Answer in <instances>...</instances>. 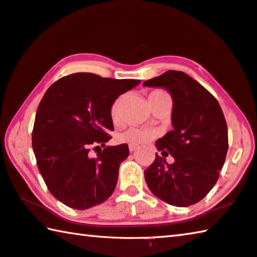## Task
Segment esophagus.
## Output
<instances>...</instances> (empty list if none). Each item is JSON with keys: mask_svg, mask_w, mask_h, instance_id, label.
<instances>
[{"mask_svg": "<svg viewBox=\"0 0 257 257\" xmlns=\"http://www.w3.org/2000/svg\"><path fill=\"white\" fill-rule=\"evenodd\" d=\"M137 148H138V146H136V145H130L128 146V149H130V151H134V150H137Z\"/></svg>", "mask_w": 257, "mask_h": 257, "instance_id": "esophagus-1", "label": "esophagus"}]
</instances>
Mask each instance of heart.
Here are the masks:
<instances>
[{"mask_svg": "<svg viewBox=\"0 0 257 257\" xmlns=\"http://www.w3.org/2000/svg\"><path fill=\"white\" fill-rule=\"evenodd\" d=\"M166 93L164 91H153L149 94V102H151L154 99L158 98L161 95H165ZM124 95H119L115 101H113L111 107H110V116L113 121H117L119 119V113H120V107L123 103ZM159 134L157 130L148 128V127H140V126H131L127 130H125L124 132L119 134V140L123 142H127L131 145H142L147 144L153 140L154 138H156Z\"/></svg>", "mask_w": 257, "mask_h": 257, "instance_id": "b5f03b06", "label": "heart"}]
</instances>
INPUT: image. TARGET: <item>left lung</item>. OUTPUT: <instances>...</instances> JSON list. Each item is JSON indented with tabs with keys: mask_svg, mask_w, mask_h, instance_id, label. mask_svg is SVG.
<instances>
[{
	"mask_svg": "<svg viewBox=\"0 0 257 257\" xmlns=\"http://www.w3.org/2000/svg\"><path fill=\"white\" fill-rule=\"evenodd\" d=\"M145 86L163 87L173 100L172 125L156 141L162 154H171L173 164L156 154L145 171L155 196L165 203L187 207L198 203L212 190L228 151V127L217 100L183 71L167 70L148 79Z\"/></svg>",
	"mask_w": 257,
	"mask_h": 257,
	"instance_id": "left-lung-1",
	"label": "left lung"
}]
</instances>
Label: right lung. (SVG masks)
I'll return each instance as SVG.
<instances>
[{
	"instance_id": "add662e5",
	"label": "right lung",
	"mask_w": 257,
	"mask_h": 257,
	"mask_svg": "<svg viewBox=\"0 0 257 257\" xmlns=\"http://www.w3.org/2000/svg\"><path fill=\"white\" fill-rule=\"evenodd\" d=\"M140 82L76 73L58 79L45 92L36 111L32 145L46 187L62 204L87 209L111 196L120 163L130 151L125 144L104 146L113 131L110 107ZM100 145L104 150L90 158V147Z\"/></svg>"
}]
</instances>
